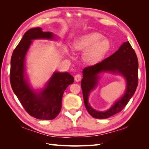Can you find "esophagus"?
Returning a JSON list of instances; mask_svg holds the SVG:
<instances>
[{
	"label": "esophagus",
	"instance_id": "obj_1",
	"mask_svg": "<svg viewBox=\"0 0 149 149\" xmlns=\"http://www.w3.org/2000/svg\"><path fill=\"white\" fill-rule=\"evenodd\" d=\"M81 79V75L79 74H77L76 75H75L74 76V80L76 81V82H78Z\"/></svg>",
	"mask_w": 149,
	"mask_h": 149
}]
</instances>
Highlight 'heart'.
I'll use <instances>...</instances> for the list:
<instances>
[{
    "instance_id": "1",
    "label": "heart",
    "mask_w": 149,
    "mask_h": 149,
    "mask_svg": "<svg viewBox=\"0 0 149 149\" xmlns=\"http://www.w3.org/2000/svg\"><path fill=\"white\" fill-rule=\"evenodd\" d=\"M109 40L98 32H91L81 36L73 43L77 51H84V60L89 64L101 61L111 48Z\"/></svg>"
}]
</instances>
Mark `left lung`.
I'll return each instance as SVG.
<instances>
[{
    "label": "left lung",
    "mask_w": 149,
    "mask_h": 149,
    "mask_svg": "<svg viewBox=\"0 0 149 149\" xmlns=\"http://www.w3.org/2000/svg\"><path fill=\"white\" fill-rule=\"evenodd\" d=\"M138 67L139 63L136 53L129 42L123 43L118 50L109 57L97 64L86 67L83 71V75L81 86L84 105L89 114L96 119H106L123 110L137 89ZM101 72L120 74L125 78L127 83V88L123 96L109 110L104 112L94 110L87 101L90 92L97 84L98 74Z\"/></svg>",
    "instance_id": "obj_1"
}]
</instances>
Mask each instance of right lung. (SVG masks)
Segmentation results:
<instances>
[{
    "label": "right lung",
    "mask_w": 149,
    "mask_h": 149,
    "mask_svg": "<svg viewBox=\"0 0 149 149\" xmlns=\"http://www.w3.org/2000/svg\"><path fill=\"white\" fill-rule=\"evenodd\" d=\"M55 36L42 28L26 31L12 53L10 61V80L13 91L28 113L38 119L52 120L60 113L63 94L66 88L74 82V78L68 73L55 72L47 86L40 93L31 89L25 78L26 53L35 39L52 40Z\"/></svg>",
    "instance_id": "obj_1"
}]
</instances>
